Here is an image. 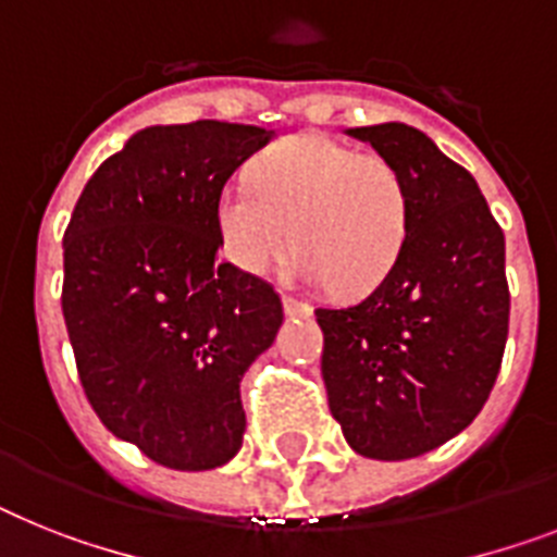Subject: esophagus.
Here are the masks:
<instances>
[{
	"instance_id": "34e87169",
	"label": "esophagus",
	"mask_w": 557,
	"mask_h": 557,
	"mask_svg": "<svg viewBox=\"0 0 557 557\" xmlns=\"http://www.w3.org/2000/svg\"><path fill=\"white\" fill-rule=\"evenodd\" d=\"M282 305H284V312H287L289 319H307V315H310V312H312V307L305 305V301H298V298L284 296Z\"/></svg>"
}]
</instances>
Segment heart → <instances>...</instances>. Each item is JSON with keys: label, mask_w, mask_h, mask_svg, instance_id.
<instances>
[{"label": "heart", "mask_w": 557, "mask_h": 557, "mask_svg": "<svg viewBox=\"0 0 557 557\" xmlns=\"http://www.w3.org/2000/svg\"><path fill=\"white\" fill-rule=\"evenodd\" d=\"M410 201L398 170L342 141L301 133L268 147L250 182H230L215 201L222 250L242 273L261 275L293 238L287 275L330 284L344 298L379 287L404 250Z\"/></svg>", "instance_id": "b5f03b06"}]
</instances>
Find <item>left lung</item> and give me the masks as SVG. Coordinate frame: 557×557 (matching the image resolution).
Segmentation results:
<instances>
[{
	"label": "left lung",
	"instance_id": "left-lung-1",
	"mask_svg": "<svg viewBox=\"0 0 557 557\" xmlns=\"http://www.w3.org/2000/svg\"><path fill=\"white\" fill-rule=\"evenodd\" d=\"M407 187L395 268L356 305L319 307L321 375L352 449L404 461L467 430L498 379L509 327L504 233L475 178L404 122L347 127Z\"/></svg>",
	"mask_w": 557,
	"mask_h": 557
}]
</instances>
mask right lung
<instances>
[{
  "label": "right lung",
  "mask_w": 557,
  "mask_h": 557,
  "mask_svg": "<svg viewBox=\"0 0 557 557\" xmlns=\"http://www.w3.org/2000/svg\"><path fill=\"white\" fill-rule=\"evenodd\" d=\"M273 139L215 119L145 127L99 164L64 230L62 312L87 401L170 470L242 449L238 384L284 321L268 282L215 261L219 193Z\"/></svg>",
  "instance_id": "obj_1"
}]
</instances>
